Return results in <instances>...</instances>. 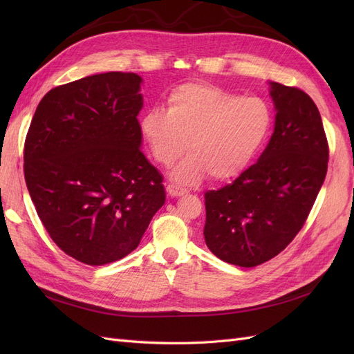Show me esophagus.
<instances>
[{
  "label": "esophagus",
  "mask_w": 354,
  "mask_h": 354,
  "mask_svg": "<svg viewBox=\"0 0 354 354\" xmlns=\"http://www.w3.org/2000/svg\"><path fill=\"white\" fill-rule=\"evenodd\" d=\"M167 192H168L169 196H181V195L186 194V189L180 187V186L174 185V183H168L167 185Z\"/></svg>",
  "instance_id": "obj_1"
}]
</instances>
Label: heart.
<instances>
[{"label": "heart", "instance_id": "b5f03b06", "mask_svg": "<svg viewBox=\"0 0 354 354\" xmlns=\"http://www.w3.org/2000/svg\"><path fill=\"white\" fill-rule=\"evenodd\" d=\"M273 127L270 104L202 82L181 84L168 94L167 111L149 109L140 121L152 156L169 167L186 151L174 169L180 183L236 177L266 145Z\"/></svg>", "mask_w": 354, "mask_h": 354}]
</instances>
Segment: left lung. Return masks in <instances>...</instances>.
Returning <instances> with one entry per match:
<instances>
[{
  "label": "left lung",
  "mask_w": 354,
  "mask_h": 354,
  "mask_svg": "<svg viewBox=\"0 0 354 354\" xmlns=\"http://www.w3.org/2000/svg\"><path fill=\"white\" fill-rule=\"evenodd\" d=\"M274 131L260 159L205 195L207 246L220 260L255 267L282 252L301 230L328 171L329 146L312 97L272 82Z\"/></svg>",
  "instance_id": "obj_1"
}]
</instances>
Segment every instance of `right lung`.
Wrapping results in <instances>:
<instances>
[{
    "instance_id": "add662e5",
    "label": "right lung",
    "mask_w": 354,
    "mask_h": 354,
    "mask_svg": "<svg viewBox=\"0 0 354 354\" xmlns=\"http://www.w3.org/2000/svg\"><path fill=\"white\" fill-rule=\"evenodd\" d=\"M137 73L108 72L50 90L32 118L25 180L59 248L88 266L124 259L165 203L143 152Z\"/></svg>"
}]
</instances>
